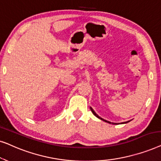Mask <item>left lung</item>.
I'll return each instance as SVG.
<instances>
[{"instance_id":"obj_1","label":"left lung","mask_w":161,"mask_h":161,"mask_svg":"<svg viewBox=\"0 0 161 161\" xmlns=\"http://www.w3.org/2000/svg\"><path fill=\"white\" fill-rule=\"evenodd\" d=\"M90 109H91V111H92V114H94V116H97V118H99V119H100L101 120H103V121H104V122H108V123H110V124H111V122H108V121H106V120H105V119H102V118H101V117H100V116H99L98 115H97V114L96 113H95V112H94V110L93 109H92V108H90ZM130 122V121H127V122H123V123H127V122ZM112 124H116V123H112Z\"/></svg>"}]
</instances>
